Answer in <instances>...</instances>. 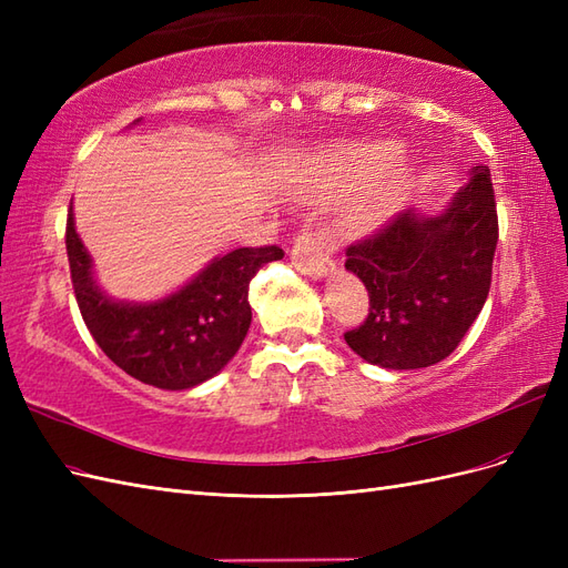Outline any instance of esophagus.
I'll return each mask as SVG.
<instances>
[{"label":"esophagus","instance_id":"obj_1","mask_svg":"<svg viewBox=\"0 0 568 568\" xmlns=\"http://www.w3.org/2000/svg\"><path fill=\"white\" fill-rule=\"evenodd\" d=\"M334 251L336 244L326 232H303L296 236L294 248H291V263L303 274L322 277L334 270Z\"/></svg>","mask_w":568,"mask_h":568}]
</instances>
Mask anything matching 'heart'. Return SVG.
<instances>
[{
	"mask_svg": "<svg viewBox=\"0 0 568 568\" xmlns=\"http://www.w3.org/2000/svg\"><path fill=\"white\" fill-rule=\"evenodd\" d=\"M405 159L398 144L384 140H355L322 151L307 163L303 194L332 199L353 192L343 201L341 220L351 232H363L379 222L405 180Z\"/></svg>",
	"mask_w": 568,
	"mask_h": 568,
	"instance_id": "obj_1",
	"label": "heart"
}]
</instances>
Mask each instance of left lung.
<instances>
[{
  "instance_id": "1",
  "label": "left lung",
  "mask_w": 568,
  "mask_h": 568,
  "mask_svg": "<svg viewBox=\"0 0 568 568\" xmlns=\"http://www.w3.org/2000/svg\"><path fill=\"white\" fill-rule=\"evenodd\" d=\"M497 246V211L486 165L471 168L438 215L395 213L346 248V270L369 294L367 320L343 334L372 365L419 369L448 357L484 307Z\"/></svg>"
}]
</instances>
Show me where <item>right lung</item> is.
Wrapping results in <instances>:
<instances>
[{
    "instance_id": "1",
    "label": "right lung",
    "mask_w": 568,
    "mask_h": 568,
    "mask_svg": "<svg viewBox=\"0 0 568 568\" xmlns=\"http://www.w3.org/2000/svg\"><path fill=\"white\" fill-rule=\"evenodd\" d=\"M65 251L80 315L99 348L134 379L184 390L211 379L242 346L251 326L248 284L265 263L282 261L280 246L236 248L159 301H115L92 277V257L65 220Z\"/></svg>"
}]
</instances>
